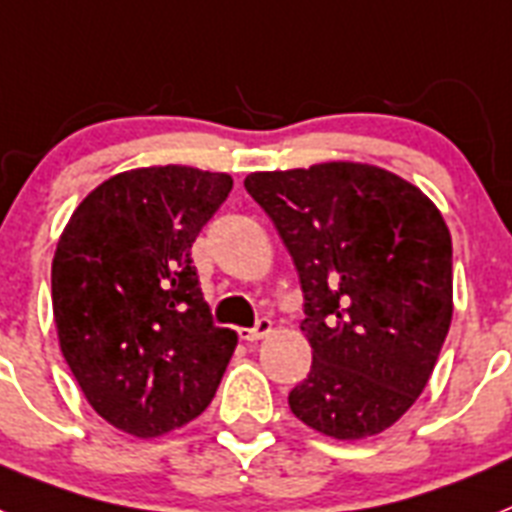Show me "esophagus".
I'll list each match as a JSON object with an SVG mask.
<instances>
[{"label":"esophagus","instance_id":"34e87169","mask_svg":"<svg viewBox=\"0 0 512 512\" xmlns=\"http://www.w3.org/2000/svg\"><path fill=\"white\" fill-rule=\"evenodd\" d=\"M270 330H273V320L270 317H260V320L255 322V328H242L239 330V338L242 341H260V338L270 336Z\"/></svg>","mask_w":512,"mask_h":512}]
</instances>
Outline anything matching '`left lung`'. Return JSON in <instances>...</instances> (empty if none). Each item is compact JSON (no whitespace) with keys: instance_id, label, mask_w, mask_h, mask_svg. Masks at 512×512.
Instances as JSON below:
<instances>
[{"instance_id":"8db88e82","label":"left lung","mask_w":512,"mask_h":512,"mask_svg":"<svg viewBox=\"0 0 512 512\" xmlns=\"http://www.w3.org/2000/svg\"><path fill=\"white\" fill-rule=\"evenodd\" d=\"M276 223L304 291L307 380L296 419L336 440L393 427L422 395L453 317V244L419 187L369 163L244 179Z\"/></svg>"}]
</instances>
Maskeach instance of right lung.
<instances>
[{
	"mask_svg": "<svg viewBox=\"0 0 512 512\" xmlns=\"http://www.w3.org/2000/svg\"><path fill=\"white\" fill-rule=\"evenodd\" d=\"M231 184L192 166L124 171L59 236V349L96 414L127 435H166L203 414L234 354L236 333L213 322L190 252Z\"/></svg>",
	"mask_w": 512,
	"mask_h": 512,
	"instance_id": "obj_1",
	"label": "right lung"
}]
</instances>
